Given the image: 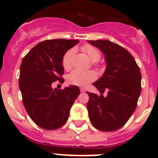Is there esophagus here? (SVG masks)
Returning a JSON list of instances; mask_svg holds the SVG:
<instances>
[{
    "mask_svg": "<svg viewBox=\"0 0 158 158\" xmlns=\"http://www.w3.org/2000/svg\"><path fill=\"white\" fill-rule=\"evenodd\" d=\"M80 91L82 92V93H84V92H85V88H82V87H81V88H80Z\"/></svg>",
    "mask_w": 158,
    "mask_h": 158,
    "instance_id": "1",
    "label": "esophagus"
}]
</instances>
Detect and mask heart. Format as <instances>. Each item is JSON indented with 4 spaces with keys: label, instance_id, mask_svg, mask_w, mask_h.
<instances>
[{
    "label": "heart",
    "instance_id": "heart-1",
    "mask_svg": "<svg viewBox=\"0 0 158 158\" xmlns=\"http://www.w3.org/2000/svg\"><path fill=\"white\" fill-rule=\"evenodd\" d=\"M81 50L87 55L89 59L92 62H97L100 59L101 53L98 48L89 45H85L81 47ZM75 54L74 48H70L64 54L62 57V64L65 70H69L73 65V59ZM96 79V74L93 71H80L74 70L67 77V81L70 85H78V86H85L89 82H93Z\"/></svg>",
    "mask_w": 158,
    "mask_h": 158
}]
</instances>
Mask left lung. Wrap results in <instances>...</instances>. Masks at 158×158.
Segmentation results:
<instances>
[{
	"label": "left lung",
	"mask_w": 158,
	"mask_h": 158,
	"mask_svg": "<svg viewBox=\"0 0 158 158\" xmlns=\"http://www.w3.org/2000/svg\"><path fill=\"white\" fill-rule=\"evenodd\" d=\"M105 56L106 69L93 85L106 97L86 92L89 120L101 131H114L126 124L137 105L141 92V73L134 58L120 45L108 40L88 41Z\"/></svg>",
	"instance_id": "8db88e82"
}]
</instances>
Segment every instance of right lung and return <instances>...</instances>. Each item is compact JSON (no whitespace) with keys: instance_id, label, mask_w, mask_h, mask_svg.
Wrapping results in <instances>:
<instances>
[{"instance_id":"right-lung-1","label":"right lung","mask_w":158,"mask_h":158,"mask_svg":"<svg viewBox=\"0 0 158 158\" xmlns=\"http://www.w3.org/2000/svg\"><path fill=\"white\" fill-rule=\"evenodd\" d=\"M79 40L52 39L38 43L23 58L20 67L19 88L27 114L35 124L56 130L66 123L69 111L80 93L77 85L52 89V84L62 78L64 54Z\"/></svg>"}]
</instances>
